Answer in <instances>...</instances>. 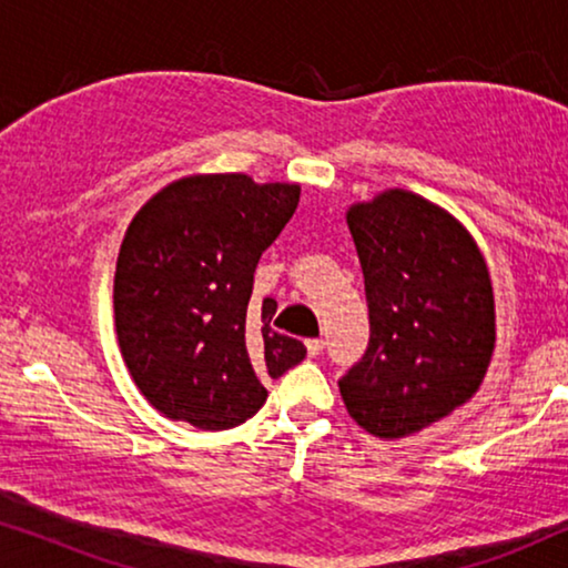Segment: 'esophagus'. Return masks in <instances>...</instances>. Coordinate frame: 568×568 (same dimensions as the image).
Returning <instances> with one entry per match:
<instances>
[{
    "instance_id": "esophagus-1",
    "label": "esophagus",
    "mask_w": 568,
    "mask_h": 568,
    "mask_svg": "<svg viewBox=\"0 0 568 568\" xmlns=\"http://www.w3.org/2000/svg\"><path fill=\"white\" fill-rule=\"evenodd\" d=\"M323 346H325L323 338H310V341H307V354H310V356H317V354L323 352Z\"/></svg>"
}]
</instances>
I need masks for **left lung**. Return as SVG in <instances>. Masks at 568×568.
<instances>
[{
	"instance_id": "obj_1",
	"label": "left lung",
	"mask_w": 568,
	"mask_h": 568,
	"mask_svg": "<svg viewBox=\"0 0 568 568\" xmlns=\"http://www.w3.org/2000/svg\"><path fill=\"white\" fill-rule=\"evenodd\" d=\"M369 346L338 379L348 416L379 439L442 422L484 383L496 346L486 258L447 209L406 189L348 206Z\"/></svg>"
}]
</instances>
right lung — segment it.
Here are the masks:
<instances>
[{
  "label": "right lung",
  "instance_id": "1",
  "mask_svg": "<svg viewBox=\"0 0 568 568\" xmlns=\"http://www.w3.org/2000/svg\"><path fill=\"white\" fill-rule=\"evenodd\" d=\"M297 204L300 183L196 173L134 214L115 263V336L139 393L162 416L232 429L266 403L261 377L305 359L302 341L271 328L276 302L251 305L261 253Z\"/></svg>",
  "mask_w": 568,
  "mask_h": 568
}]
</instances>
